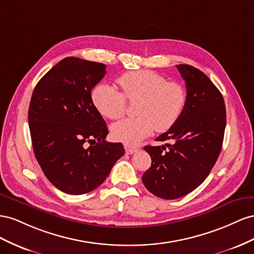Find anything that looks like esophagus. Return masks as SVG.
Segmentation results:
<instances>
[{"label":"esophagus","mask_w":254,"mask_h":254,"mask_svg":"<svg viewBox=\"0 0 254 254\" xmlns=\"http://www.w3.org/2000/svg\"><path fill=\"white\" fill-rule=\"evenodd\" d=\"M125 149H126V153H127V154H133V153H135V152L137 151V149H136V148L127 146V144L125 146Z\"/></svg>","instance_id":"34e87169"}]
</instances>
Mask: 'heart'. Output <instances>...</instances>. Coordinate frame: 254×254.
<instances>
[{"label": "heart", "mask_w": 254, "mask_h": 254, "mask_svg": "<svg viewBox=\"0 0 254 254\" xmlns=\"http://www.w3.org/2000/svg\"><path fill=\"white\" fill-rule=\"evenodd\" d=\"M121 92L108 84H99L91 92L93 105L104 117L116 120L126 112L127 101L135 102L136 118L119 121L112 127L116 140L136 146L156 128L166 132L183 115L187 91L178 82H167L165 76L151 70L128 71L117 78Z\"/></svg>", "instance_id": "heart-1"}]
</instances>
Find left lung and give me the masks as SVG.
Wrapping results in <instances>:
<instances>
[{"mask_svg":"<svg viewBox=\"0 0 254 254\" xmlns=\"http://www.w3.org/2000/svg\"><path fill=\"white\" fill-rule=\"evenodd\" d=\"M177 68L186 84L187 104L176 125L156 138L173 143L143 148L152 164L142 183L166 200L184 197L206 179L220 154L227 121L223 97L211 79L190 64Z\"/></svg>","mask_w":254,"mask_h":254,"instance_id":"1","label":"left lung"}]
</instances>
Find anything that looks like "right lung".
Here are the masks:
<instances>
[{
    "instance_id": "obj_1",
    "label": "right lung",
    "mask_w": 254,
    "mask_h": 254,
    "mask_svg": "<svg viewBox=\"0 0 254 254\" xmlns=\"http://www.w3.org/2000/svg\"><path fill=\"white\" fill-rule=\"evenodd\" d=\"M105 68L66 57L33 91L28 126L34 153L45 176L63 192L93 190L126 152L121 142L105 140L108 128L91 100V89L104 77Z\"/></svg>"
}]
</instances>
